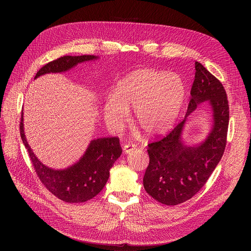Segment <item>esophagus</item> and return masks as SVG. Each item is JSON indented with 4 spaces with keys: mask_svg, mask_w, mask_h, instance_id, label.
<instances>
[{
    "mask_svg": "<svg viewBox=\"0 0 251 251\" xmlns=\"http://www.w3.org/2000/svg\"><path fill=\"white\" fill-rule=\"evenodd\" d=\"M134 150H135V145H133V144H127L123 147V152L125 154H129V153L133 152Z\"/></svg>",
    "mask_w": 251,
    "mask_h": 251,
    "instance_id": "esophagus-1",
    "label": "esophagus"
}]
</instances>
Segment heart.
Here are the masks:
<instances>
[{
	"label": "heart",
	"instance_id": "heart-1",
	"mask_svg": "<svg viewBox=\"0 0 251 251\" xmlns=\"http://www.w3.org/2000/svg\"><path fill=\"white\" fill-rule=\"evenodd\" d=\"M185 86L176 75L153 69L137 70L116 84L112 98L102 107L104 121L120 131L134 110L133 121L147 136L165 134L175 123L184 101Z\"/></svg>",
	"mask_w": 251,
	"mask_h": 251
}]
</instances>
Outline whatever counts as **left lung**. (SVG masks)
<instances>
[{"instance_id":"left-lung-1","label":"left lung","mask_w":251,"mask_h":251,"mask_svg":"<svg viewBox=\"0 0 251 251\" xmlns=\"http://www.w3.org/2000/svg\"><path fill=\"white\" fill-rule=\"evenodd\" d=\"M195 67V80L185 119L162 139L148 144L150 162L143 185L153 199L167 205L185 202L204 186L226 145L229 108L226 89L201 63L196 61ZM204 100L213 110L212 131L200 146L187 147L180 138L185 119Z\"/></svg>"}]
</instances>
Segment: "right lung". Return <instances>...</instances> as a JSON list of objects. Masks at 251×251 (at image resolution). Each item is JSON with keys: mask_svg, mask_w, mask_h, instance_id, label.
Instances as JSON below:
<instances>
[{"mask_svg": "<svg viewBox=\"0 0 251 251\" xmlns=\"http://www.w3.org/2000/svg\"><path fill=\"white\" fill-rule=\"evenodd\" d=\"M97 58L95 55H64L44 65L34 78L47 74L63 73L80 62ZM23 121L22 112L20 133L23 143L35 173L52 195L66 202H84L100 193L108 181L111 167L122 154L118 137L92 140L77 163L64 170H53L44 165L31 151L25 136Z\"/></svg>", "mask_w": 251, "mask_h": 251, "instance_id": "add662e5", "label": "right lung"}]
</instances>
